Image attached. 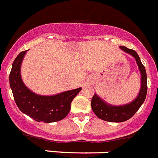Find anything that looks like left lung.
<instances>
[{"label": "left lung", "instance_id": "left-lung-1", "mask_svg": "<svg viewBox=\"0 0 158 158\" xmlns=\"http://www.w3.org/2000/svg\"><path fill=\"white\" fill-rule=\"evenodd\" d=\"M120 48L135 59L141 76L140 89L137 96L132 102L120 106H115L108 103L101 99L96 93H95L91 101L93 111L99 119L112 123H120L131 119L143 103L148 92V81H147L148 78H147L146 69L142 64L137 53L134 50L130 49L125 46H120Z\"/></svg>", "mask_w": 158, "mask_h": 158}]
</instances>
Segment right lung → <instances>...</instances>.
Here are the masks:
<instances>
[{"label":"right lung","mask_w":158,"mask_h":158,"mask_svg":"<svg viewBox=\"0 0 158 158\" xmlns=\"http://www.w3.org/2000/svg\"><path fill=\"white\" fill-rule=\"evenodd\" d=\"M27 50L21 52L12 64L9 82L14 99L19 110L37 122L53 123L62 120L69 113L71 102L82 88L68 90L52 96L36 94L23 82L21 75L22 61Z\"/></svg>","instance_id":"obj_1"}]
</instances>
